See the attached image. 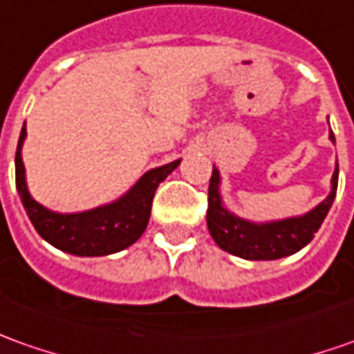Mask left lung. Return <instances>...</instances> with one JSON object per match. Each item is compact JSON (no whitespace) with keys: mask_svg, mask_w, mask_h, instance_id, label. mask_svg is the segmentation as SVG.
<instances>
[{"mask_svg":"<svg viewBox=\"0 0 354 354\" xmlns=\"http://www.w3.org/2000/svg\"><path fill=\"white\" fill-rule=\"evenodd\" d=\"M329 139L335 140L333 133ZM339 165L331 178V194L313 207L311 212L299 217L268 221V223H252L241 219L227 212L219 194V170L214 166L207 189V229L219 249L227 250L235 257L247 261H276L290 257L310 243L317 229L322 227L327 212L331 209L337 194Z\"/></svg>","mask_w":354,"mask_h":354,"instance_id":"obj_1","label":"left lung"}]
</instances>
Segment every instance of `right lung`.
<instances>
[{
    "label": "right lung",
    "instance_id": "obj_1",
    "mask_svg": "<svg viewBox=\"0 0 354 354\" xmlns=\"http://www.w3.org/2000/svg\"><path fill=\"white\" fill-rule=\"evenodd\" d=\"M25 137L27 129L23 125L15 153V184L19 198L37 233L56 249L76 257H104L131 247L147 229L158 184L180 165V160H174L170 165L149 170L125 196L107 205L80 214H56L32 200L27 189L25 166L21 158Z\"/></svg>",
    "mask_w": 354,
    "mask_h": 354
}]
</instances>
